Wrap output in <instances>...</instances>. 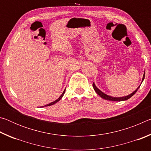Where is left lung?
<instances>
[{
	"label": "left lung",
	"mask_w": 151,
	"mask_h": 151,
	"mask_svg": "<svg viewBox=\"0 0 151 151\" xmlns=\"http://www.w3.org/2000/svg\"><path fill=\"white\" fill-rule=\"evenodd\" d=\"M145 76V73H144V75H143V78H142V82L143 81V80H144ZM93 86L94 90L95 91L96 93L97 94H98L101 97V98L105 99V100H107V101H122L128 100V99L131 98V96H133L134 94L137 93V91H138V89H139V87H140V86H139V87H138V88H137V90H135V91L133 92V93H131V94H129V95L126 96H124V97H119V98H118V97H112V96L107 95V94H104V93H103V92L101 91L98 88L96 87V86H95V85H94V83H93Z\"/></svg>",
	"instance_id": "8db88e82"
}]
</instances>
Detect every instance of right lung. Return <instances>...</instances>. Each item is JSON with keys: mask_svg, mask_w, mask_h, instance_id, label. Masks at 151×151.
Here are the masks:
<instances>
[{"mask_svg": "<svg viewBox=\"0 0 151 151\" xmlns=\"http://www.w3.org/2000/svg\"><path fill=\"white\" fill-rule=\"evenodd\" d=\"M65 90L63 91V94H61L60 95V96L59 97V98H58V99H57V100H56L55 101H54V102H52V103H49V104H47V105H45V106H51V105H52V104H55V103H57V102H58L61 99H62V97L63 96V95H64V94H65ZM43 107V106H42Z\"/></svg>", "mask_w": 151, "mask_h": 151, "instance_id": "add662e5", "label": "right lung"}]
</instances>
